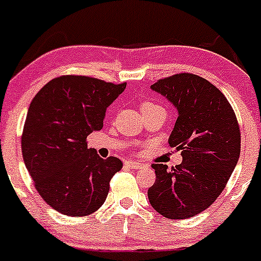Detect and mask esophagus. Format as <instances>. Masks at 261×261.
<instances>
[{
  "label": "esophagus",
  "instance_id": "obj_1",
  "mask_svg": "<svg viewBox=\"0 0 261 261\" xmlns=\"http://www.w3.org/2000/svg\"><path fill=\"white\" fill-rule=\"evenodd\" d=\"M125 165L126 167L131 168V169H141V168L146 167L144 163H139V162H126Z\"/></svg>",
  "mask_w": 261,
  "mask_h": 261
}]
</instances>
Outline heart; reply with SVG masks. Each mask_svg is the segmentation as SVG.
Here are the masks:
<instances>
[{
	"mask_svg": "<svg viewBox=\"0 0 261 261\" xmlns=\"http://www.w3.org/2000/svg\"><path fill=\"white\" fill-rule=\"evenodd\" d=\"M150 106H155V105L150 103V102H144V103L141 105V109H145V107H150Z\"/></svg>",
	"mask_w": 261,
	"mask_h": 261,
	"instance_id": "obj_1",
	"label": "heart"
}]
</instances>
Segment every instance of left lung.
<instances>
[{
    "mask_svg": "<svg viewBox=\"0 0 261 261\" xmlns=\"http://www.w3.org/2000/svg\"><path fill=\"white\" fill-rule=\"evenodd\" d=\"M152 91L178 110L169 145L181 150V164H152L156 179L147 189L152 208L169 220L193 217L222 193L241 150L238 118L225 94L204 78L179 73L159 80Z\"/></svg>",
    "mask_w": 261,
    "mask_h": 261,
    "instance_id": "left-lung-1",
    "label": "left lung"
}]
</instances>
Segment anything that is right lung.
I'll use <instances>...</instances> for the list:
<instances>
[{"instance_id": "right-lung-1", "label": "right lung", "mask_w": 261, "mask_h": 261, "mask_svg": "<svg viewBox=\"0 0 261 261\" xmlns=\"http://www.w3.org/2000/svg\"><path fill=\"white\" fill-rule=\"evenodd\" d=\"M125 88L126 83L62 75L31 101L21 136L22 158L38 193L55 211L83 217L106 201L122 162L99 158L87 146V136L103 127L106 109Z\"/></svg>"}]
</instances>
